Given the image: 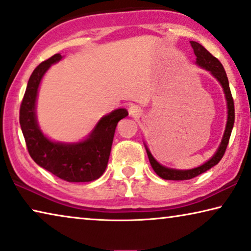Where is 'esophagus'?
Masks as SVG:
<instances>
[{"label": "esophagus", "instance_id": "1", "mask_svg": "<svg viewBox=\"0 0 251 251\" xmlns=\"http://www.w3.org/2000/svg\"><path fill=\"white\" fill-rule=\"evenodd\" d=\"M128 111H129V115L133 116V117H139V116L141 115V111L142 110H141V108L139 107V105L134 104V105H130Z\"/></svg>", "mask_w": 251, "mask_h": 251}]
</instances>
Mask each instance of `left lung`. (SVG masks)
<instances>
[{
    "mask_svg": "<svg viewBox=\"0 0 251 251\" xmlns=\"http://www.w3.org/2000/svg\"><path fill=\"white\" fill-rule=\"evenodd\" d=\"M191 47L193 49V52L197 56V63L199 66L202 67V68L209 70V72L213 74V75L218 79V82L222 84L223 86L225 98H226L227 101V109H228V115H227V124L226 128H225V133L223 136V140H222V143L220 148H218L217 152L214 154V157L211 158L210 160H208L206 164L201 165L200 167L189 169V171H177V169H171L167 167H164L160 164H158L156 159L152 157V154L149 150L147 149L148 157H149V161L151 164V167L153 168V171L156 172L158 176H160L161 178L164 179H171V181H183V179H191L196 176L202 174V173L207 172L208 169L214 167L215 165H217L218 162L221 161L222 158H223L225 151H226L228 141H230V136L232 133L233 125H234V101H233L232 93L230 90V85H228V79L226 76V73H225L224 67L222 66L220 60L208 52L206 49H204L202 45L197 43V42L191 41Z\"/></svg>",
    "mask_w": 251,
    "mask_h": 251,
    "instance_id": "obj_1",
    "label": "left lung"
}]
</instances>
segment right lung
I'll list each match as a JSON object with an SVG mask.
<instances>
[{"label": "right lung", "instance_id": "right-lung-1", "mask_svg": "<svg viewBox=\"0 0 251 251\" xmlns=\"http://www.w3.org/2000/svg\"><path fill=\"white\" fill-rule=\"evenodd\" d=\"M62 56L56 53L41 62L28 80L20 104L19 122L27 150L33 160L59 178L67 182H91L105 171L110 156L112 140L118 122L128 112L117 109L98 123L89 139L76 144L52 142L38 128L35 102L41 79L52 63Z\"/></svg>", "mask_w": 251, "mask_h": 251}]
</instances>
